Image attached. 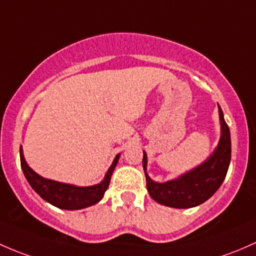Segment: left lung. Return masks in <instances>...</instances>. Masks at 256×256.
I'll return each mask as SVG.
<instances>
[{
    "instance_id": "obj_1",
    "label": "left lung",
    "mask_w": 256,
    "mask_h": 256,
    "mask_svg": "<svg viewBox=\"0 0 256 256\" xmlns=\"http://www.w3.org/2000/svg\"><path fill=\"white\" fill-rule=\"evenodd\" d=\"M222 133L218 148L212 156L176 180L158 184L150 180L146 174V155L144 152L143 168L146 178V188L150 197L158 204L174 208H191L206 202L222 185L230 162V132L220 107Z\"/></svg>"
}]
</instances>
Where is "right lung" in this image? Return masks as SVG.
Wrapping results in <instances>:
<instances>
[{"mask_svg":"<svg viewBox=\"0 0 256 256\" xmlns=\"http://www.w3.org/2000/svg\"><path fill=\"white\" fill-rule=\"evenodd\" d=\"M20 166H22L23 174H24L26 178L30 182L32 188L42 198L52 204V206L62 208V210H81V208L92 206V204L101 201L104 191L108 188L110 176H112L113 170H114L118 159H120V154H118L113 160L112 165H110L106 176H104V180L101 184L90 187H78L42 178L28 166L24 156H23L22 146L20 149Z\"/></svg>","mask_w":256,"mask_h":256,"instance_id":"obj_1","label":"right lung"}]
</instances>
